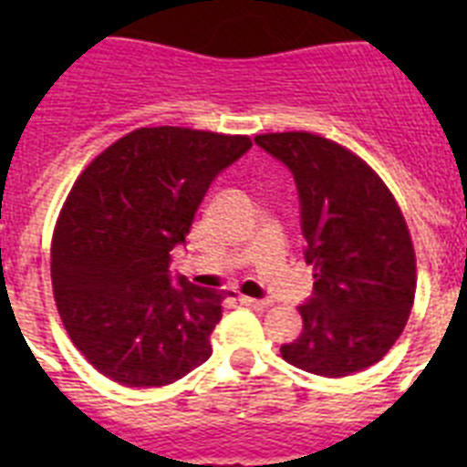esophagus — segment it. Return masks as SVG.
<instances>
[{
    "label": "esophagus",
    "instance_id": "1",
    "mask_svg": "<svg viewBox=\"0 0 467 467\" xmlns=\"http://www.w3.org/2000/svg\"><path fill=\"white\" fill-rule=\"evenodd\" d=\"M238 301H241V306H247V308H269L271 306L269 299H253V296H245V295L238 296Z\"/></svg>",
    "mask_w": 467,
    "mask_h": 467
}]
</instances>
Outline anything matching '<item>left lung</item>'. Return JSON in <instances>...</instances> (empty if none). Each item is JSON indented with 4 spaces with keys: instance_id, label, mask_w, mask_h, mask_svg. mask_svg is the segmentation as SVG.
Returning <instances> with one entry per match:
<instances>
[{
    "instance_id": "1",
    "label": "left lung",
    "mask_w": 467,
    "mask_h": 467,
    "mask_svg": "<svg viewBox=\"0 0 467 467\" xmlns=\"http://www.w3.org/2000/svg\"><path fill=\"white\" fill-rule=\"evenodd\" d=\"M295 175L313 296L283 360L317 377L372 367L398 341L416 295V254L398 201L365 161L306 130L254 138Z\"/></svg>"
}]
</instances>
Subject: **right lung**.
<instances>
[{
    "label": "right lung",
    "instance_id": "obj_1",
    "mask_svg": "<svg viewBox=\"0 0 467 467\" xmlns=\"http://www.w3.org/2000/svg\"><path fill=\"white\" fill-rule=\"evenodd\" d=\"M253 147L247 135L138 128L90 161L57 214L56 306L81 356L111 381L161 388L213 353L226 292L171 278L210 182Z\"/></svg>",
    "mask_w": 467,
    "mask_h": 467
}]
</instances>
